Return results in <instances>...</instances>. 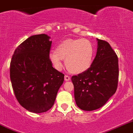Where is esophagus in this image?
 <instances>
[{"mask_svg":"<svg viewBox=\"0 0 133 133\" xmlns=\"http://www.w3.org/2000/svg\"><path fill=\"white\" fill-rule=\"evenodd\" d=\"M64 79H65V81H66V82H68V81H70V77L68 75H65Z\"/></svg>","mask_w":133,"mask_h":133,"instance_id":"esophagus-1","label":"esophagus"}]
</instances>
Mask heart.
Returning a JSON list of instances; mask_svg holds the SVG:
<instances>
[{
    "label": "heart",
    "instance_id": "heart-1",
    "mask_svg": "<svg viewBox=\"0 0 133 133\" xmlns=\"http://www.w3.org/2000/svg\"><path fill=\"white\" fill-rule=\"evenodd\" d=\"M94 58V46L87 39H67L58 44L56 51L49 54V60L54 68L61 70L63 60L71 72L80 74L90 68Z\"/></svg>",
    "mask_w": 133,
    "mask_h": 133
}]
</instances>
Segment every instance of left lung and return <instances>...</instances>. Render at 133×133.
<instances>
[{"label":"left lung","instance_id":"left-lung-1","mask_svg":"<svg viewBox=\"0 0 133 133\" xmlns=\"http://www.w3.org/2000/svg\"><path fill=\"white\" fill-rule=\"evenodd\" d=\"M97 41V53L90 68L71 78L76 104L84 111L103 107L115 94L118 85V57L108 42Z\"/></svg>","mask_w":133,"mask_h":133}]
</instances>
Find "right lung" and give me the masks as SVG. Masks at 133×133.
<instances>
[{"mask_svg": "<svg viewBox=\"0 0 133 133\" xmlns=\"http://www.w3.org/2000/svg\"><path fill=\"white\" fill-rule=\"evenodd\" d=\"M46 34L32 35L15 49L10 63V80L19 104L42 113L51 108L64 75L49 60L51 42Z\"/></svg>", "mask_w": 133, "mask_h": 133, "instance_id": "1", "label": "right lung"}]
</instances>
